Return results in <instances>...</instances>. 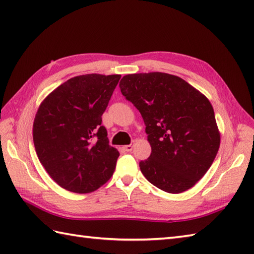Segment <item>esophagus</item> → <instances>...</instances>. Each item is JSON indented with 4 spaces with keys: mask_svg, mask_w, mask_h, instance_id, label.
I'll list each match as a JSON object with an SVG mask.
<instances>
[{
    "mask_svg": "<svg viewBox=\"0 0 254 254\" xmlns=\"http://www.w3.org/2000/svg\"><path fill=\"white\" fill-rule=\"evenodd\" d=\"M133 146H134L133 144H130V145H127V146H124L123 148H124V150H127V152H131V150L133 149Z\"/></svg>",
    "mask_w": 254,
    "mask_h": 254,
    "instance_id": "34e87169",
    "label": "esophagus"
}]
</instances>
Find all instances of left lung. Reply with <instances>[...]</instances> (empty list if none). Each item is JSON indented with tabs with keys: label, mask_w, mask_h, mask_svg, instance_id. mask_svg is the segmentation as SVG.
Wrapping results in <instances>:
<instances>
[{
	"label": "left lung",
	"mask_w": 254,
	"mask_h": 254,
	"mask_svg": "<svg viewBox=\"0 0 254 254\" xmlns=\"http://www.w3.org/2000/svg\"><path fill=\"white\" fill-rule=\"evenodd\" d=\"M122 95L141 112L152 154L142 174L160 190L181 193L195 186L216 157L220 133L206 96L176 75L127 74Z\"/></svg>",
	"instance_id": "obj_1"
}]
</instances>
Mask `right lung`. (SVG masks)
<instances>
[{"instance_id": "obj_1", "label": "right lung", "mask_w": 254, "mask_h": 254, "mask_svg": "<svg viewBox=\"0 0 254 254\" xmlns=\"http://www.w3.org/2000/svg\"><path fill=\"white\" fill-rule=\"evenodd\" d=\"M121 75L85 74L67 79L38 108L35 149L52 180L74 193L96 191L110 179L119 157L101 126Z\"/></svg>"}]
</instances>
